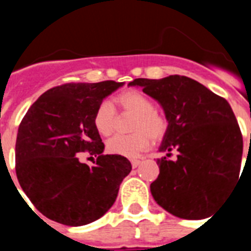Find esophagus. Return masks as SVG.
Returning a JSON list of instances; mask_svg holds the SVG:
<instances>
[{
  "label": "esophagus",
  "mask_w": 251,
  "mask_h": 251,
  "mask_svg": "<svg viewBox=\"0 0 251 251\" xmlns=\"http://www.w3.org/2000/svg\"><path fill=\"white\" fill-rule=\"evenodd\" d=\"M141 162H142V159H132V161H130V163H132L133 168H136L141 165Z\"/></svg>",
  "instance_id": "1"
}]
</instances>
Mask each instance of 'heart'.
<instances>
[{"instance_id": "1", "label": "heart", "mask_w": 251, "mask_h": 251, "mask_svg": "<svg viewBox=\"0 0 251 251\" xmlns=\"http://www.w3.org/2000/svg\"><path fill=\"white\" fill-rule=\"evenodd\" d=\"M115 103L122 112L134 115L130 134H117L106 142V151L112 154L123 157H136L142 151L147 150L152 141H161L168 130V121L165 114L154 109V103L145 93L129 89L117 95ZM114 106L103 100L95 109L93 124L101 136L112 134L115 127Z\"/></svg>"}]
</instances>
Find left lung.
<instances>
[{"label":"left lung","mask_w":251,"mask_h":251,"mask_svg":"<svg viewBox=\"0 0 251 251\" xmlns=\"http://www.w3.org/2000/svg\"><path fill=\"white\" fill-rule=\"evenodd\" d=\"M139 85L165 110L168 130L157 159L159 175L151 194L161 207L181 219L200 220L239 182L243 136L230 104L191 77H138ZM176 150L177 157L171 160Z\"/></svg>","instance_id":"obj_1"}]
</instances>
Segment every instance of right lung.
<instances>
[{
    "mask_svg": "<svg viewBox=\"0 0 251 251\" xmlns=\"http://www.w3.org/2000/svg\"><path fill=\"white\" fill-rule=\"evenodd\" d=\"M123 83H68L44 93L20 123L16 176L44 216L68 226L98 220L114 203L122 181L132 170L126 157L103 154L93 124L97 106ZM97 157L89 168L78 161Z\"/></svg>",
    "mask_w": 251,
    "mask_h": 251,
    "instance_id": "add662e5",
    "label": "right lung"
}]
</instances>
